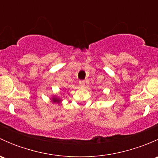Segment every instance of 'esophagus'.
I'll list each match as a JSON object with an SVG mask.
<instances>
[{"instance_id":"obj_1","label":"esophagus","mask_w":158,"mask_h":158,"mask_svg":"<svg viewBox=\"0 0 158 158\" xmlns=\"http://www.w3.org/2000/svg\"><path fill=\"white\" fill-rule=\"evenodd\" d=\"M79 84L80 86H84V85H85V82H84L83 80H80L79 82Z\"/></svg>"}]
</instances>
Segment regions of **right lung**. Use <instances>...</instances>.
Masks as SVG:
<instances>
[{"mask_svg":"<svg viewBox=\"0 0 158 158\" xmlns=\"http://www.w3.org/2000/svg\"><path fill=\"white\" fill-rule=\"evenodd\" d=\"M52 102L60 103V102H61V100H60L59 98H56V97H53V98H52Z\"/></svg>","mask_w":158,"mask_h":158,"instance_id":"obj_1","label":"right lung"}]
</instances>
